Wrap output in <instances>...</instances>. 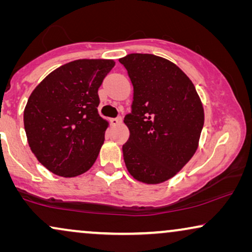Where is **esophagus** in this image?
<instances>
[{
  "mask_svg": "<svg viewBox=\"0 0 252 252\" xmlns=\"http://www.w3.org/2000/svg\"><path fill=\"white\" fill-rule=\"evenodd\" d=\"M110 123H111L112 126H117L122 123V118H120V117H118V118H111L110 119Z\"/></svg>",
  "mask_w": 252,
  "mask_h": 252,
  "instance_id": "esophagus-1",
  "label": "esophagus"
}]
</instances>
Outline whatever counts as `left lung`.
<instances>
[{
    "instance_id": "obj_1",
    "label": "left lung",
    "mask_w": 252,
    "mask_h": 252,
    "mask_svg": "<svg viewBox=\"0 0 252 252\" xmlns=\"http://www.w3.org/2000/svg\"><path fill=\"white\" fill-rule=\"evenodd\" d=\"M133 85L124 160L137 181L157 185L174 177L194 156L204 110L190 79L172 62L151 54L120 58Z\"/></svg>"
}]
</instances>
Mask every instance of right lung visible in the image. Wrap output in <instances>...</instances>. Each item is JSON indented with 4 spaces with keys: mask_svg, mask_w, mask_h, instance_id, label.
Returning <instances> with one entry per match:
<instances>
[{
    "mask_svg": "<svg viewBox=\"0 0 252 252\" xmlns=\"http://www.w3.org/2000/svg\"><path fill=\"white\" fill-rule=\"evenodd\" d=\"M112 60H78L48 74L31 94L24 127L32 153L54 174L72 178L95 163L108 122L99 117L98 88Z\"/></svg>",
    "mask_w": 252,
    "mask_h": 252,
    "instance_id": "right-lung-1",
    "label": "right lung"
}]
</instances>
